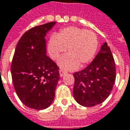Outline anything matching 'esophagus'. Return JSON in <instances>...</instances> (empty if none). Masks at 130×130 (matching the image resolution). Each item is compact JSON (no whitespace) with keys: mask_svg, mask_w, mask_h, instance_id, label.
Segmentation results:
<instances>
[{"mask_svg":"<svg viewBox=\"0 0 130 130\" xmlns=\"http://www.w3.org/2000/svg\"><path fill=\"white\" fill-rule=\"evenodd\" d=\"M66 73H67V72L65 71H63V69H60V70H59V74H60V76H61V77H62Z\"/></svg>","mask_w":130,"mask_h":130,"instance_id":"obj_1","label":"esophagus"}]
</instances>
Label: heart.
<instances>
[{
  "label": "heart",
  "mask_w": 130,
  "mask_h": 130,
  "mask_svg": "<svg viewBox=\"0 0 130 130\" xmlns=\"http://www.w3.org/2000/svg\"><path fill=\"white\" fill-rule=\"evenodd\" d=\"M98 47V39L91 30L76 26L62 28L53 34L48 43V51L51 59L56 60L67 48L69 54L63 56L59 64L66 70L84 67L94 58Z\"/></svg>",
  "instance_id": "obj_1"
}]
</instances>
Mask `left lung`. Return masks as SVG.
<instances>
[{"instance_id": "1", "label": "left lung", "mask_w": 130, "mask_h": 130, "mask_svg": "<svg viewBox=\"0 0 130 130\" xmlns=\"http://www.w3.org/2000/svg\"><path fill=\"white\" fill-rule=\"evenodd\" d=\"M73 94L84 107L102 103L110 94L115 82L116 67L110 48L105 42L87 68L75 72Z\"/></svg>"}]
</instances>
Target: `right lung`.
Instances as JSON below:
<instances>
[{"label":"right lung","instance_id":"right-lung-1","mask_svg":"<svg viewBox=\"0 0 130 130\" xmlns=\"http://www.w3.org/2000/svg\"><path fill=\"white\" fill-rule=\"evenodd\" d=\"M56 22L35 26L21 36L15 47L10 71L15 91L26 107L41 110L55 97L59 67L46 56L45 36Z\"/></svg>","mask_w":130,"mask_h":130}]
</instances>
